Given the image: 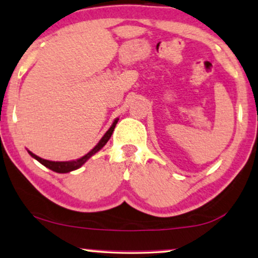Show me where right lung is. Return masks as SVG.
I'll list each match as a JSON object with an SVG mask.
<instances>
[{"label": "right lung", "mask_w": 258, "mask_h": 258, "mask_svg": "<svg viewBox=\"0 0 258 258\" xmlns=\"http://www.w3.org/2000/svg\"><path fill=\"white\" fill-rule=\"evenodd\" d=\"M117 122H118V119L114 120L113 124H112V125H111V128L108 129L107 132H106V134L102 136V139L99 141V144L96 145V146L94 147L89 153H87L86 156H83V157H82V158L77 159V160H72V162H51V160L39 158L38 156H36V154H33L32 152H30V151H29V153H30V156L33 157V158L37 159L38 162L41 163V164H43L44 166H47L48 169H50V170H53V171H55V172H60V174H65V172H70V171H72V170H76V169L81 168V166L83 165L84 163H86L87 160L90 158V157L94 156V154L98 152V151H100L102 147L105 146L106 142L110 140V138H111L112 133H113L114 126H116Z\"/></svg>", "instance_id": "add662e5"}]
</instances>
